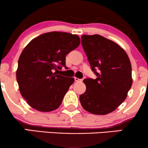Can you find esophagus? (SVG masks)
I'll list each match as a JSON object with an SVG mask.
<instances>
[{"label": "esophagus", "instance_id": "esophagus-1", "mask_svg": "<svg viewBox=\"0 0 148 148\" xmlns=\"http://www.w3.org/2000/svg\"><path fill=\"white\" fill-rule=\"evenodd\" d=\"M74 81H75L76 82H79V81H81V79H78V78L76 77H74Z\"/></svg>", "mask_w": 148, "mask_h": 148}]
</instances>
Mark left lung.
I'll list each match as a JSON object with an SVG mask.
<instances>
[{"mask_svg": "<svg viewBox=\"0 0 148 148\" xmlns=\"http://www.w3.org/2000/svg\"><path fill=\"white\" fill-rule=\"evenodd\" d=\"M81 44L97 79H84L80 102L92 114L106 115L125 101L132 87L130 58L118 44L99 35H82Z\"/></svg>", "mask_w": 148, "mask_h": 148, "instance_id": "1", "label": "left lung"}]
</instances>
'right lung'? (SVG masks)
Segmentation results:
<instances>
[{
  "mask_svg": "<svg viewBox=\"0 0 148 148\" xmlns=\"http://www.w3.org/2000/svg\"><path fill=\"white\" fill-rule=\"evenodd\" d=\"M79 45L78 35L55 31L40 35L25 47L18 58L16 81L22 97L32 108L49 112L60 106L74 79L56 72L67 68L66 55Z\"/></svg>",
  "mask_w": 148,
  "mask_h": 148,
  "instance_id": "obj_1",
  "label": "right lung"
}]
</instances>
